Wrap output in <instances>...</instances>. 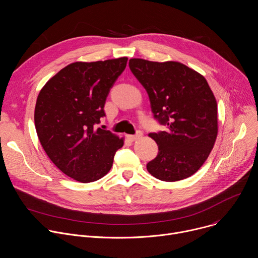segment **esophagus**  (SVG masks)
Listing matches in <instances>:
<instances>
[{
  "instance_id": "1",
  "label": "esophagus",
  "mask_w": 258,
  "mask_h": 258,
  "mask_svg": "<svg viewBox=\"0 0 258 258\" xmlns=\"http://www.w3.org/2000/svg\"><path fill=\"white\" fill-rule=\"evenodd\" d=\"M142 136H143L142 132H138L136 135H128V136H127V138H128L131 141H136V140L140 139Z\"/></svg>"
}]
</instances>
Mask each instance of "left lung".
I'll use <instances>...</instances> for the list:
<instances>
[{"label": "left lung", "mask_w": 258, "mask_h": 258, "mask_svg": "<svg viewBox=\"0 0 258 258\" xmlns=\"http://www.w3.org/2000/svg\"><path fill=\"white\" fill-rule=\"evenodd\" d=\"M148 93L154 118L167 131L151 133L157 156L147 163L154 177L176 181L194 174L209 156L217 136V104L207 81L179 62H128Z\"/></svg>", "instance_id": "8db88e82"}]
</instances>
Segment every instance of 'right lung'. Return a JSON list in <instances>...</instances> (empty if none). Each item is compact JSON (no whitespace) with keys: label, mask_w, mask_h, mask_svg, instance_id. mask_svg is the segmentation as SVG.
Instances as JSON below:
<instances>
[{"label":"right lung","mask_w":258,"mask_h":258,"mask_svg":"<svg viewBox=\"0 0 258 258\" xmlns=\"http://www.w3.org/2000/svg\"><path fill=\"white\" fill-rule=\"evenodd\" d=\"M127 58L75 62L47 82L36 99L34 125L43 148L66 175L95 181L111 168L123 139L96 127Z\"/></svg>","instance_id":"right-lung-1"}]
</instances>
